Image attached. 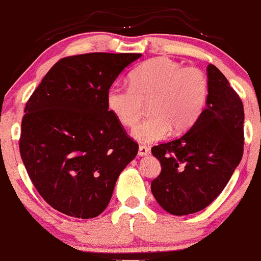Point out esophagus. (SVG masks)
Masks as SVG:
<instances>
[{
	"mask_svg": "<svg viewBox=\"0 0 261 261\" xmlns=\"http://www.w3.org/2000/svg\"><path fill=\"white\" fill-rule=\"evenodd\" d=\"M149 147H147V146H140L139 147V155H141V157H143V155H147L149 154Z\"/></svg>",
	"mask_w": 261,
	"mask_h": 261,
	"instance_id": "1",
	"label": "esophagus"
}]
</instances>
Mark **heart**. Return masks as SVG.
Segmentation results:
<instances>
[{
  "mask_svg": "<svg viewBox=\"0 0 261 261\" xmlns=\"http://www.w3.org/2000/svg\"><path fill=\"white\" fill-rule=\"evenodd\" d=\"M130 87L113 85L107 92V107L125 127L135 126L148 103L149 116L133 131L140 143H153L170 133L181 134L195 124L208 97V81L196 67H184L160 56L143 62L128 76Z\"/></svg>",
  "mask_w": 261,
  "mask_h": 261,
  "instance_id": "b5f03b06",
  "label": "heart"
}]
</instances>
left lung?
<instances>
[{
	"instance_id": "left-lung-1",
	"label": "left lung",
	"mask_w": 261,
	"mask_h": 261,
	"mask_svg": "<svg viewBox=\"0 0 261 261\" xmlns=\"http://www.w3.org/2000/svg\"><path fill=\"white\" fill-rule=\"evenodd\" d=\"M207 101L195 124L179 139L152 147L162 167L152 194L175 216L207 207L243 155V103L216 66H207Z\"/></svg>"
}]
</instances>
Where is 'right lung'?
Wrapping results in <instances>:
<instances>
[{"label": "right lung", "instance_id": "obj_1", "mask_svg": "<svg viewBox=\"0 0 261 261\" xmlns=\"http://www.w3.org/2000/svg\"><path fill=\"white\" fill-rule=\"evenodd\" d=\"M141 54L61 59L27 101L19 151L41 197L62 214L99 216L139 145L108 110L107 92Z\"/></svg>", "mask_w": 261, "mask_h": 261}]
</instances>
